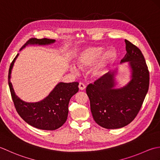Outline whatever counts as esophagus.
Returning <instances> with one entry per match:
<instances>
[{"instance_id":"esophagus-1","label":"esophagus","mask_w":160,"mask_h":160,"mask_svg":"<svg viewBox=\"0 0 160 160\" xmlns=\"http://www.w3.org/2000/svg\"><path fill=\"white\" fill-rule=\"evenodd\" d=\"M79 90H83L86 89V85H85L83 83H79Z\"/></svg>"}]
</instances>
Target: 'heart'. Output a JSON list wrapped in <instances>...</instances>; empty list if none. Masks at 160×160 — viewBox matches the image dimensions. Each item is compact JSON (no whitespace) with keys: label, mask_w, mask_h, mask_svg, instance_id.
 Wrapping results in <instances>:
<instances>
[{"label":"heart","mask_w":160,"mask_h":160,"mask_svg":"<svg viewBox=\"0 0 160 160\" xmlns=\"http://www.w3.org/2000/svg\"><path fill=\"white\" fill-rule=\"evenodd\" d=\"M104 51L102 47H92L84 49L78 55L75 63L81 70L91 68L90 74L93 78L99 79L103 77L118 58V53L115 48H110ZM71 71L74 74H79V70L74 66H71Z\"/></svg>","instance_id":"heart-1"}]
</instances>
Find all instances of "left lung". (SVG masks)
Segmentation results:
<instances>
[{"label":"left lung","mask_w":160,"mask_h":160,"mask_svg":"<svg viewBox=\"0 0 160 160\" xmlns=\"http://www.w3.org/2000/svg\"><path fill=\"white\" fill-rule=\"evenodd\" d=\"M126 54L121 63L129 62L131 80L125 86L114 88V74L106 73L86 88L90 110L97 124L107 129L122 128L138 115L148 92L149 72L141 50L125 40Z\"/></svg>","instance_id":"8db88e82"}]
</instances>
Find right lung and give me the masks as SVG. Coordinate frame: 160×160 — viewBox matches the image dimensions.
Returning a JSON list of instances; mask_svg holds the SVG:
<instances>
[{"instance_id":"obj_1","label":"right lung","mask_w":160,"mask_h":160,"mask_svg":"<svg viewBox=\"0 0 160 160\" xmlns=\"http://www.w3.org/2000/svg\"><path fill=\"white\" fill-rule=\"evenodd\" d=\"M55 42L54 39L32 38L26 42L20 51L28 45H49ZM18 54L13 60L9 69L8 84L15 108L21 118L35 128L54 130L63 125L68 115V104L71 97L79 91V83L60 82L53 90L41 102L28 103L16 95L10 81L13 66Z\"/></svg>"}]
</instances>
